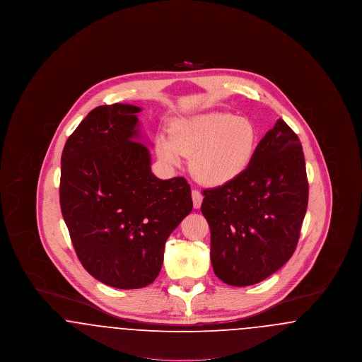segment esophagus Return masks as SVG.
<instances>
[{"mask_svg":"<svg viewBox=\"0 0 362 362\" xmlns=\"http://www.w3.org/2000/svg\"><path fill=\"white\" fill-rule=\"evenodd\" d=\"M191 197H192V205H194V207H195V209H199V207H201V204H202V199H204V197H202L201 191H198V189H192Z\"/></svg>","mask_w":362,"mask_h":362,"instance_id":"esophagus-1","label":"esophagus"}]
</instances>
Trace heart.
Listing matches in <instances>:
<instances>
[{"instance_id": "heart-1", "label": "heart", "mask_w": 362, "mask_h": 362, "mask_svg": "<svg viewBox=\"0 0 362 362\" xmlns=\"http://www.w3.org/2000/svg\"><path fill=\"white\" fill-rule=\"evenodd\" d=\"M258 144L257 127L248 118L211 111L173 123L171 138L158 137L157 153L177 165L191 155V170L210 186H221L247 170Z\"/></svg>"}]
</instances>
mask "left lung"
Listing matches in <instances>:
<instances>
[{"label":"left lung","mask_w":362,"mask_h":362,"mask_svg":"<svg viewBox=\"0 0 362 362\" xmlns=\"http://www.w3.org/2000/svg\"><path fill=\"white\" fill-rule=\"evenodd\" d=\"M202 194L214 274L232 286L255 285L274 274L292 257L308 206L297 134L278 119L244 173Z\"/></svg>","instance_id":"1"}]
</instances>
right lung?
I'll return each instance as SVG.
<instances>
[{
	"label": "right lung",
	"mask_w": 362,
	"mask_h": 362,
	"mask_svg": "<svg viewBox=\"0 0 362 362\" xmlns=\"http://www.w3.org/2000/svg\"><path fill=\"white\" fill-rule=\"evenodd\" d=\"M139 107L100 105L68 138L61 157L59 204L86 272L118 289H139L158 276L165 241L192 210L182 176L151 170L139 139Z\"/></svg>",
	"instance_id": "add662e5"
}]
</instances>
